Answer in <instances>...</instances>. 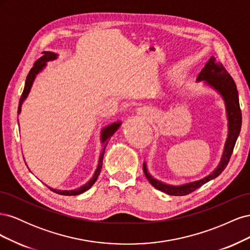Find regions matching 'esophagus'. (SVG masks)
Returning a JSON list of instances; mask_svg holds the SVG:
<instances>
[{"label":"esophagus","instance_id":"esophagus-1","mask_svg":"<svg viewBox=\"0 0 250 250\" xmlns=\"http://www.w3.org/2000/svg\"><path fill=\"white\" fill-rule=\"evenodd\" d=\"M147 112H148V110L146 108H144V107L138 109V113H140V115H146Z\"/></svg>","mask_w":250,"mask_h":250}]
</instances>
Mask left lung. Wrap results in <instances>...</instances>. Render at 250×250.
I'll use <instances>...</instances> for the list:
<instances>
[{
  "label": "left lung",
  "instance_id": "1",
  "mask_svg": "<svg viewBox=\"0 0 250 250\" xmlns=\"http://www.w3.org/2000/svg\"><path fill=\"white\" fill-rule=\"evenodd\" d=\"M197 80H203L208 85L216 89L222 96L225 102L226 112H228L229 119V138L226 140L221 162L219 164L217 169L207 177L197 181H193V183H188L181 186H170L164 184L162 181L156 180L151 176L147 170L146 164H143V170L144 173H145L146 178L149 180V183L155 188H157V190L172 196H185L190 194L195 190H197L198 188H200L204 184H207L208 181L220 175L230 160L234 145H236V142L241 130L242 113L239 103L238 89L236 83H234L229 73L225 70L223 64L217 62L215 57H210L207 64L204 65V67L199 73Z\"/></svg>",
  "mask_w": 250,
  "mask_h": 250
}]
</instances>
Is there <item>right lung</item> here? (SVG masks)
Returning a JSON list of instances; mask_svg holds the SVG:
<instances>
[{"label": "right lung", "instance_id": "obj_1", "mask_svg": "<svg viewBox=\"0 0 250 250\" xmlns=\"http://www.w3.org/2000/svg\"><path fill=\"white\" fill-rule=\"evenodd\" d=\"M42 56L37 59L36 62H34V65L32 66V69L30 70L28 76H27V79H26V83H25V87H24V90H22V94L21 96V99H20V103H19V109H18V113L21 112V104L22 102L25 101V99L27 98L30 89H31V86H32V83L36 77V75L39 74L44 66H46V62H49V60H53L55 59L57 57V55L55 54V53L53 52H48V51H44L42 52ZM121 125V122H118V123H113L107 127H105L102 129V132H101V140H102V143H103V148H102V151H101V154H100V157H99V163H98V167L95 171V174L93 175V177L90 178L89 181H87V183L85 185H83L82 187L76 188V190H71V191H62V190H56V188H52L49 187V188L51 191H53L54 193H57V194H60V195H65V196H75V195H79L83 192L87 191L88 188H92V186L96 183V180L98 178V176H99V174L101 172V169H102V163H103V156H104V152H105V148H106V145L107 143L109 141V139L111 138V135L115 133L118 128L120 127Z\"/></svg>", "mask_w": 250, "mask_h": 250}]
</instances>
